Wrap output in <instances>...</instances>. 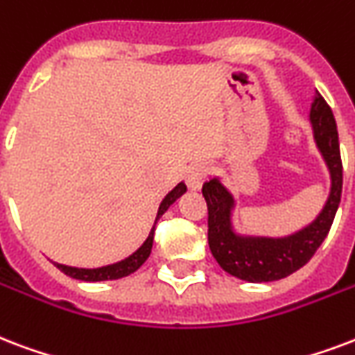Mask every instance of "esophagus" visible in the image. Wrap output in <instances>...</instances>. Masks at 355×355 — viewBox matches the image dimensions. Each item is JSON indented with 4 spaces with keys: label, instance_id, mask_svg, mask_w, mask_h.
<instances>
[{
    "label": "esophagus",
    "instance_id": "34e87169",
    "mask_svg": "<svg viewBox=\"0 0 355 355\" xmlns=\"http://www.w3.org/2000/svg\"><path fill=\"white\" fill-rule=\"evenodd\" d=\"M208 173H210V167L207 164H196L188 169V175H186V182H188V188L191 191H197V189L202 188V184L207 180Z\"/></svg>",
    "mask_w": 355,
    "mask_h": 355
}]
</instances>
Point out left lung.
Here are the masks:
<instances>
[{
    "label": "left lung",
    "mask_w": 355,
    "mask_h": 355,
    "mask_svg": "<svg viewBox=\"0 0 355 355\" xmlns=\"http://www.w3.org/2000/svg\"><path fill=\"white\" fill-rule=\"evenodd\" d=\"M309 121L316 148L329 171L331 188L320 214L304 229L281 238L240 234L232 225L234 196L218 177L202 184L208 207V245L218 264L238 279L268 283L294 274L311 261L331 229L343 191V164L335 117L318 91L311 104Z\"/></svg>",
    "instance_id": "left-lung-1"
}]
</instances>
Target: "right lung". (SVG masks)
<instances>
[{
  "instance_id": "add662e5",
  "label": "right lung",
  "mask_w": 355,
  "mask_h": 355,
  "mask_svg": "<svg viewBox=\"0 0 355 355\" xmlns=\"http://www.w3.org/2000/svg\"><path fill=\"white\" fill-rule=\"evenodd\" d=\"M186 184L178 182L175 188L164 197V201L159 202L158 214H156V220H154V225L148 232L147 240L141 243V248L132 253L130 257L123 259V261L113 262V264H107V266H100V268H76V266H67V264H59V262H53L55 266L63 272L64 275H69L72 279H80V281H89V283H94V281H113V279H121V277H126V275L134 274L137 268L141 266L143 262L147 261L148 255H150V250H153V240H154V229H156V223L162 218V214L166 212L167 208L171 207L173 202L177 201L178 197L186 193Z\"/></svg>"
}]
</instances>
